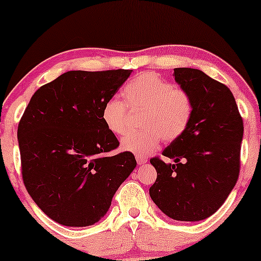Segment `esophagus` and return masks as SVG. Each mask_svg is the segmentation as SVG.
Returning a JSON list of instances; mask_svg holds the SVG:
<instances>
[{"instance_id": "esophagus-1", "label": "esophagus", "mask_w": 261, "mask_h": 261, "mask_svg": "<svg viewBox=\"0 0 261 261\" xmlns=\"http://www.w3.org/2000/svg\"><path fill=\"white\" fill-rule=\"evenodd\" d=\"M147 162H148V159L146 158V156H142V155L137 156V163L140 164V165H142V164H146Z\"/></svg>"}]
</instances>
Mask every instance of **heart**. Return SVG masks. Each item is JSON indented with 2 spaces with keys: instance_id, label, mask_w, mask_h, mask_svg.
<instances>
[{
  "instance_id": "1",
  "label": "heart",
  "mask_w": 261,
  "mask_h": 261,
  "mask_svg": "<svg viewBox=\"0 0 261 261\" xmlns=\"http://www.w3.org/2000/svg\"><path fill=\"white\" fill-rule=\"evenodd\" d=\"M123 101L110 98L102 109V120L110 133L123 134L127 128L128 107L144 109L141 124L146 129L129 132L121 139V148L146 155L159 142L173 141L187 130L192 117V99L187 90L153 72L134 77L123 88Z\"/></svg>"
}]
</instances>
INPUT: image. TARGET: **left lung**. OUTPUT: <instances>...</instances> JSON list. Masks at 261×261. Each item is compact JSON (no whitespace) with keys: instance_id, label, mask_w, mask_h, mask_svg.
<instances>
[{"instance_id":"1","label":"left lung","mask_w":261,"mask_h":261,"mask_svg":"<svg viewBox=\"0 0 261 261\" xmlns=\"http://www.w3.org/2000/svg\"><path fill=\"white\" fill-rule=\"evenodd\" d=\"M173 71L174 81L191 96L192 117L163 151L174 163L149 160L156 170L149 196L171 219L195 222L216 213L237 184L244 121L226 85L197 69Z\"/></svg>"}]
</instances>
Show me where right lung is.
Here are the masks:
<instances>
[{
    "label": "right lung",
    "mask_w": 261,
    "mask_h": 261,
    "mask_svg": "<svg viewBox=\"0 0 261 261\" xmlns=\"http://www.w3.org/2000/svg\"><path fill=\"white\" fill-rule=\"evenodd\" d=\"M132 70L67 71L32 96L19 127L21 172L28 194L56 222H98L137 166L133 153L108 155L120 145L102 109Z\"/></svg>",
    "instance_id": "1"
}]
</instances>
